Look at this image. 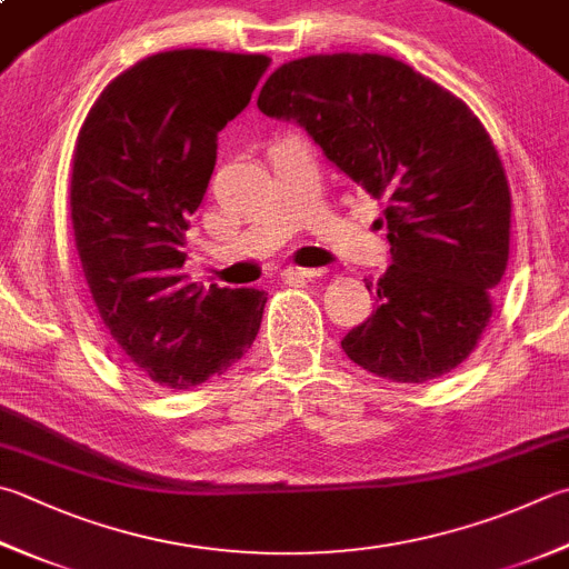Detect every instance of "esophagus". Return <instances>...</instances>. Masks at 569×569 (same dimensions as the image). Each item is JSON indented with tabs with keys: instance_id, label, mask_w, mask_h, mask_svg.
<instances>
[{
	"instance_id": "34e87169",
	"label": "esophagus",
	"mask_w": 569,
	"mask_h": 569,
	"mask_svg": "<svg viewBox=\"0 0 569 569\" xmlns=\"http://www.w3.org/2000/svg\"><path fill=\"white\" fill-rule=\"evenodd\" d=\"M325 270H319V267H287L282 272V280L284 282H297V280H315V277H321Z\"/></svg>"
}]
</instances>
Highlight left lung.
Returning a JSON list of instances; mask_svg holds the SVG:
<instances>
[{"label":"left lung","instance_id":"1","mask_svg":"<svg viewBox=\"0 0 569 569\" xmlns=\"http://www.w3.org/2000/svg\"><path fill=\"white\" fill-rule=\"evenodd\" d=\"M257 109L292 118L341 173L383 202L391 264L379 305L341 339L369 373L423 383L463 363L492 317L508 267L510 188L468 106L381 53H315L282 63Z\"/></svg>","mask_w":569,"mask_h":569}]
</instances>
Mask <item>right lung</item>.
Wrapping results in <instances>:
<instances>
[{"label": "right lung", "mask_w": 569, "mask_h": 569, "mask_svg": "<svg viewBox=\"0 0 569 569\" xmlns=\"http://www.w3.org/2000/svg\"><path fill=\"white\" fill-rule=\"evenodd\" d=\"M267 67L264 53H153L106 86L73 148L71 224L93 305L123 359L168 389L220 377L260 331L262 289H206L180 267L218 133Z\"/></svg>", "instance_id": "1"}]
</instances>
